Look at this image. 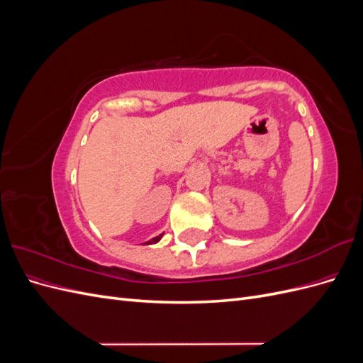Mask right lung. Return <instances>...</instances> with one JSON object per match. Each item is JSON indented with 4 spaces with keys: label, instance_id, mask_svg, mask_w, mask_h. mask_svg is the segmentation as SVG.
<instances>
[{
    "label": "right lung",
    "instance_id": "obj_1",
    "mask_svg": "<svg viewBox=\"0 0 363 363\" xmlns=\"http://www.w3.org/2000/svg\"><path fill=\"white\" fill-rule=\"evenodd\" d=\"M162 236H163V235H159V236H156V238H152L151 240H148L147 244L150 245V244H156V242H159V240H160V238H162Z\"/></svg>",
    "mask_w": 363,
    "mask_h": 363
}]
</instances>
